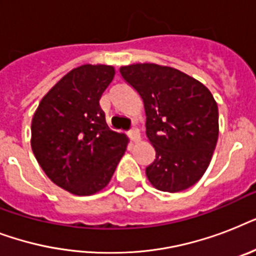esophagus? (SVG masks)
I'll list each match as a JSON object with an SVG mask.
<instances>
[{
	"label": "esophagus",
	"instance_id": "obj_1",
	"mask_svg": "<svg viewBox=\"0 0 256 256\" xmlns=\"http://www.w3.org/2000/svg\"><path fill=\"white\" fill-rule=\"evenodd\" d=\"M128 136L132 142H136V140H140V134H138V130H136V128H132V130L128 132Z\"/></svg>",
	"mask_w": 256,
	"mask_h": 256
}]
</instances>
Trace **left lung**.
Masks as SVG:
<instances>
[{
	"instance_id": "left-lung-1",
	"label": "left lung",
	"mask_w": 256,
	"mask_h": 256,
	"mask_svg": "<svg viewBox=\"0 0 256 256\" xmlns=\"http://www.w3.org/2000/svg\"><path fill=\"white\" fill-rule=\"evenodd\" d=\"M120 72L144 100L146 136L156 148V160L146 168L150 183L168 192L195 184L218 140V104L210 90L168 66L134 64Z\"/></svg>"
}]
</instances>
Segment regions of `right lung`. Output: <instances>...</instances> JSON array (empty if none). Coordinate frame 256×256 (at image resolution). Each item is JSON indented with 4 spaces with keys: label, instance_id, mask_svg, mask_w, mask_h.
Masks as SVG:
<instances>
[{
    "label": "right lung",
    "instance_id": "right-lung-1",
    "mask_svg": "<svg viewBox=\"0 0 256 256\" xmlns=\"http://www.w3.org/2000/svg\"><path fill=\"white\" fill-rule=\"evenodd\" d=\"M114 68L82 65L62 77L38 104L32 150L50 180L76 195H92L110 182L128 138L110 130L100 100Z\"/></svg>",
    "mask_w": 256,
    "mask_h": 256
}]
</instances>
